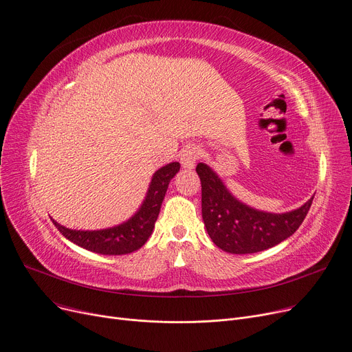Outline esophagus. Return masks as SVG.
<instances>
[{
	"instance_id": "obj_1",
	"label": "esophagus",
	"mask_w": 352,
	"mask_h": 352,
	"mask_svg": "<svg viewBox=\"0 0 352 352\" xmlns=\"http://www.w3.org/2000/svg\"><path fill=\"white\" fill-rule=\"evenodd\" d=\"M201 157V150L195 145H188L181 151V164L184 168H192L195 161Z\"/></svg>"
}]
</instances>
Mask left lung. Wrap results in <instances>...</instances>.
Here are the masks:
<instances>
[{
  "mask_svg": "<svg viewBox=\"0 0 352 352\" xmlns=\"http://www.w3.org/2000/svg\"><path fill=\"white\" fill-rule=\"evenodd\" d=\"M201 179L202 219L212 243L231 254H252L283 243L300 228L312 199L285 214L256 211L236 201L217 174L199 162L195 168Z\"/></svg>",
  "mask_w": 352,
  "mask_h": 352,
  "instance_id": "1",
  "label": "left lung"
}]
</instances>
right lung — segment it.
I'll return each mask as SVG.
<instances>
[{"label":"right lung","mask_w":352,"mask_h":352,"mask_svg":"<svg viewBox=\"0 0 352 352\" xmlns=\"http://www.w3.org/2000/svg\"><path fill=\"white\" fill-rule=\"evenodd\" d=\"M179 171V164L171 162L160 168L148 188L144 204L140 211L126 223L100 231H77L68 230L52 219L54 226L71 243L88 251L104 255H122L137 251L153 234L160 208L164 201L170 181Z\"/></svg>","instance_id":"right-lung-1"}]
</instances>
